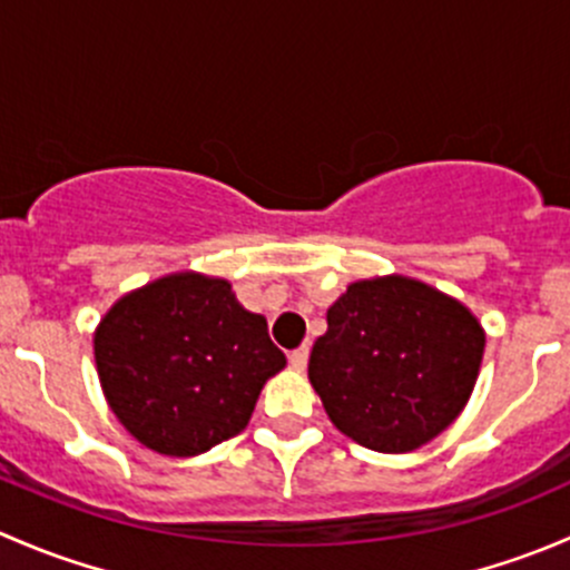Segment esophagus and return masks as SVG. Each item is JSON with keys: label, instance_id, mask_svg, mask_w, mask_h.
I'll use <instances>...</instances> for the list:
<instances>
[{"label": "esophagus", "instance_id": "1", "mask_svg": "<svg viewBox=\"0 0 570 570\" xmlns=\"http://www.w3.org/2000/svg\"><path fill=\"white\" fill-rule=\"evenodd\" d=\"M289 364L295 366V370H303V366L308 364V347H306V344H303V347H297V350H292Z\"/></svg>", "mask_w": 570, "mask_h": 570}]
</instances>
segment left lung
I'll list each match as a JSON object with an SVG mask.
<instances>
[{
	"mask_svg": "<svg viewBox=\"0 0 570 570\" xmlns=\"http://www.w3.org/2000/svg\"><path fill=\"white\" fill-rule=\"evenodd\" d=\"M482 353L485 327L458 297L407 275H375L327 308L308 381L338 433L402 455L461 416Z\"/></svg>",
	"mask_w": 570,
	"mask_h": 570,
	"instance_id": "left-lung-1",
	"label": "left lung"
}]
</instances>
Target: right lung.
<instances>
[{
	"mask_svg": "<svg viewBox=\"0 0 570 570\" xmlns=\"http://www.w3.org/2000/svg\"><path fill=\"white\" fill-rule=\"evenodd\" d=\"M94 355L115 419L168 458L243 433L264 383L286 366L267 320L226 278L193 269L118 297L96 325Z\"/></svg>",
	"mask_w": 570,
	"mask_h": 570,
	"instance_id": "1",
	"label": "right lung"
}]
</instances>
